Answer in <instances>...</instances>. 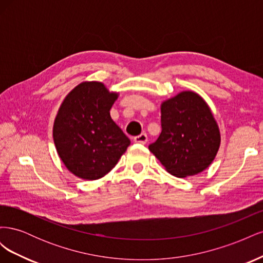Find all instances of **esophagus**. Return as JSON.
Returning <instances> with one entry per match:
<instances>
[{
	"mask_svg": "<svg viewBox=\"0 0 263 263\" xmlns=\"http://www.w3.org/2000/svg\"><path fill=\"white\" fill-rule=\"evenodd\" d=\"M134 141L136 142V144H146V142L148 141V137L146 134H140V135H138V136L134 138Z\"/></svg>",
	"mask_w": 263,
	"mask_h": 263,
	"instance_id": "obj_1",
	"label": "esophagus"
}]
</instances>
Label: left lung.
I'll return each instance as SVG.
<instances>
[{
	"instance_id": "obj_1",
	"label": "left lung",
	"mask_w": 263,
	"mask_h": 263,
	"mask_svg": "<svg viewBox=\"0 0 263 263\" xmlns=\"http://www.w3.org/2000/svg\"><path fill=\"white\" fill-rule=\"evenodd\" d=\"M160 136L149 145L164 169L186 178L208 169L220 146V132L212 109L200 94L182 91L161 103Z\"/></svg>"
}]
</instances>
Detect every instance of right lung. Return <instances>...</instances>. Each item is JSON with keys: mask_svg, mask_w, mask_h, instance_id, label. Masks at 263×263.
<instances>
[{"mask_svg": "<svg viewBox=\"0 0 263 263\" xmlns=\"http://www.w3.org/2000/svg\"><path fill=\"white\" fill-rule=\"evenodd\" d=\"M104 83L84 81L71 90L54 118L52 137L66 168L83 180L101 179L125 154L130 140L109 109L118 98Z\"/></svg>", "mask_w": 263, "mask_h": 263, "instance_id": "add662e5", "label": "right lung"}]
</instances>
